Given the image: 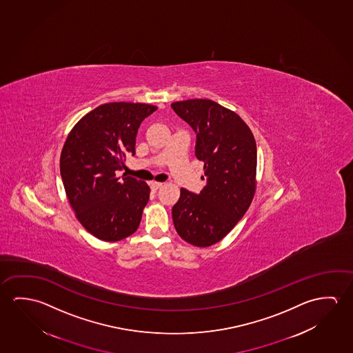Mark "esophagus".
Here are the masks:
<instances>
[{"mask_svg": "<svg viewBox=\"0 0 353 353\" xmlns=\"http://www.w3.org/2000/svg\"><path fill=\"white\" fill-rule=\"evenodd\" d=\"M162 185H163V183H161V182H150V188L152 191H157L159 188H161Z\"/></svg>", "mask_w": 353, "mask_h": 353, "instance_id": "34e87169", "label": "esophagus"}]
</instances>
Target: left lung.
Wrapping results in <instances>:
<instances>
[{"instance_id":"1","label":"left lung","mask_w":353,"mask_h":353,"mask_svg":"<svg viewBox=\"0 0 353 353\" xmlns=\"http://www.w3.org/2000/svg\"><path fill=\"white\" fill-rule=\"evenodd\" d=\"M171 107L196 132V157L204 162L207 177L199 194L181 188L174 225L187 243L208 248L232 232L254 199L256 141L235 112L212 99L179 101Z\"/></svg>"}]
</instances>
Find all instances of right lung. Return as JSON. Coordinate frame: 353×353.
Returning <instances> with one entry per match:
<instances>
[{
  "label": "right lung",
  "instance_id": "right-lung-1",
  "mask_svg": "<svg viewBox=\"0 0 353 353\" xmlns=\"http://www.w3.org/2000/svg\"><path fill=\"white\" fill-rule=\"evenodd\" d=\"M157 107L113 102L101 104L77 121L60 157V174L76 218L103 241H119L139 228L150 188L123 174L125 157L135 155L141 121Z\"/></svg>",
  "mask_w": 353,
  "mask_h": 353
}]
</instances>
